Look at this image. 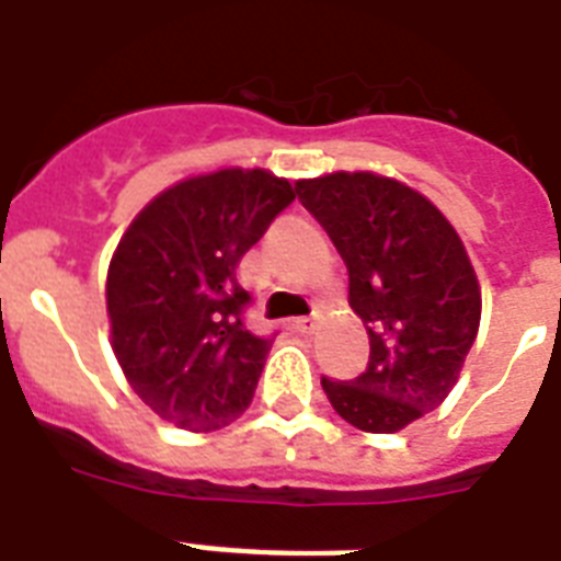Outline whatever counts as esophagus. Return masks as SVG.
Here are the masks:
<instances>
[{
    "label": "esophagus",
    "mask_w": 561,
    "mask_h": 561,
    "mask_svg": "<svg viewBox=\"0 0 561 561\" xmlns=\"http://www.w3.org/2000/svg\"><path fill=\"white\" fill-rule=\"evenodd\" d=\"M317 325H320L317 317H297V320H294V329H297L299 334H314Z\"/></svg>",
    "instance_id": "1"
}]
</instances>
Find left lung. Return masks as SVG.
Masks as SVG:
<instances>
[{
  "label": "left lung",
  "mask_w": 561,
  "mask_h": 561,
  "mask_svg": "<svg viewBox=\"0 0 561 561\" xmlns=\"http://www.w3.org/2000/svg\"><path fill=\"white\" fill-rule=\"evenodd\" d=\"M297 194L346 262L369 332L367 369L323 378L325 396L350 425L396 434L457 383L480 325L474 267L443 211L399 180L337 171L299 180Z\"/></svg>",
  "instance_id": "8db88e82"
}]
</instances>
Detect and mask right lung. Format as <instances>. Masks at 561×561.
<instances>
[{
	"mask_svg": "<svg viewBox=\"0 0 561 561\" xmlns=\"http://www.w3.org/2000/svg\"><path fill=\"white\" fill-rule=\"evenodd\" d=\"M294 186L262 169L183 180L145 206L107 271L113 352L134 392L171 425L215 431L253 401L273 337L244 325L238 262Z\"/></svg>",
	"mask_w": 561,
	"mask_h": 561,
	"instance_id": "right-lung-1",
	"label": "right lung"
}]
</instances>
